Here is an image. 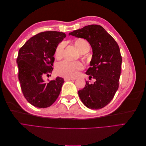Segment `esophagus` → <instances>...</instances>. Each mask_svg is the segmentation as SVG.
Wrapping results in <instances>:
<instances>
[{
    "instance_id": "34e87169",
    "label": "esophagus",
    "mask_w": 146,
    "mask_h": 146,
    "mask_svg": "<svg viewBox=\"0 0 146 146\" xmlns=\"http://www.w3.org/2000/svg\"><path fill=\"white\" fill-rule=\"evenodd\" d=\"M64 81H69V80H75V79H73L72 78H67L66 77L64 78Z\"/></svg>"
}]
</instances>
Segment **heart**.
<instances>
[{"label":"heart","instance_id":"1","mask_svg":"<svg viewBox=\"0 0 146 146\" xmlns=\"http://www.w3.org/2000/svg\"><path fill=\"white\" fill-rule=\"evenodd\" d=\"M74 45L81 53L80 56H83V53L87 52L90 49V44L87 41L82 38H78L74 42ZM64 49V43L60 42L55 49V56L57 59H60L63 56ZM83 68V65L80 61H63L56 65V72L57 75L64 77L74 78L76 77L79 70Z\"/></svg>","mask_w":146,"mask_h":146}]
</instances>
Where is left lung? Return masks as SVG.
Wrapping results in <instances>:
<instances>
[{"label": "left lung", "mask_w": 146, "mask_h": 146, "mask_svg": "<svg viewBox=\"0 0 146 146\" xmlns=\"http://www.w3.org/2000/svg\"><path fill=\"white\" fill-rule=\"evenodd\" d=\"M87 40L92 48L91 67L86 74L94 83L86 81L78 96L86 107L98 110L113 99L119 88L122 56L116 41L102 26L89 25L69 33Z\"/></svg>", "instance_id": "left-lung-1"}]
</instances>
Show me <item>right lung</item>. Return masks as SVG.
<instances>
[{
	"instance_id": "add662e5",
	"label": "right lung",
	"mask_w": 146,
	"mask_h": 146,
	"mask_svg": "<svg viewBox=\"0 0 146 146\" xmlns=\"http://www.w3.org/2000/svg\"><path fill=\"white\" fill-rule=\"evenodd\" d=\"M65 37V33L56 31L39 33L30 38L19 50L16 61L22 92L35 107H50L60 93L63 78L58 77L55 80L46 82L43 77L49 76L52 73L55 49Z\"/></svg>"
}]
</instances>
